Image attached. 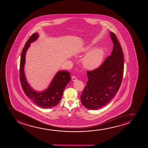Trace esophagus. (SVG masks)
I'll return each mask as SVG.
<instances>
[{
    "label": "esophagus",
    "mask_w": 148,
    "mask_h": 148,
    "mask_svg": "<svg viewBox=\"0 0 148 148\" xmlns=\"http://www.w3.org/2000/svg\"><path fill=\"white\" fill-rule=\"evenodd\" d=\"M77 79V77H75V76H73L72 77V81H76Z\"/></svg>",
    "instance_id": "obj_1"
}]
</instances>
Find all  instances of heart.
<instances>
[{"instance_id":"1","label":"heart","mask_w":148,"mask_h":148,"mask_svg":"<svg viewBox=\"0 0 148 148\" xmlns=\"http://www.w3.org/2000/svg\"><path fill=\"white\" fill-rule=\"evenodd\" d=\"M91 46L85 47L82 50V53H87L91 50ZM104 51L101 48H97L90 51L85 56L83 60V65L88 69H96L101 64L103 60Z\"/></svg>"}]
</instances>
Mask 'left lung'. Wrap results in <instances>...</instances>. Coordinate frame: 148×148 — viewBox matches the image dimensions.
I'll use <instances>...</instances> for the list:
<instances>
[{"instance_id":"left-lung-1","label":"left lung","mask_w":148,"mask_h":148,"mask_svg":"<svg viewBox=\"0 0 148 148\" xmlns=\"http://www.w3.org/2000/svg\"><path fill=\"white\" fill-rule=\"evenodd\" d=\"M110 37L113 42L111 54L99 67L87 71L86 82L80 99L88 109L103 107L115 97L119 89L124 72V55L117 37L113 32Z\"/></svg>"}]
</instances>
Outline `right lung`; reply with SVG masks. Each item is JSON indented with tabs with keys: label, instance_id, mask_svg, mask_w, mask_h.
<instances>
[{
	"label": "right lung",
	"instance_id": "obj_1",
	"mask_svg": "<svg viewBox=\"0 0 148 148\" xmlns=\"http://www.w3.org/2000/svg\"><path fill=\"white\" fill-rule=\"evenodd\" d=\"M38 37L37 33L31 35L23 49L20 65V79L21 86L26 95L36 105L44 108H49L57 106L61 101L63 91L67 84L71 80V73L67 71L58 72L47 89L41 92H37L27 83L24 72L25 55L30 43L36 40Z\"/></svg>",
	"mask_w": 148,
	"mask_h": 148
}]
</instances>
